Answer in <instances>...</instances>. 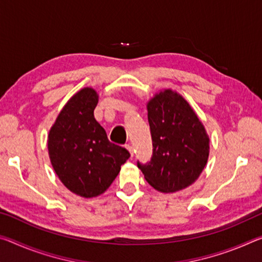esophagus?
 Listing matches in <instances>:
<instances>
[{
	"label": "esophagus",
	"instance_id": "34e87169",
	"mask_svg": "<svg viewBox=\"0 0 262 262\" xmlns=\"http://www.w3.org/2000/svg\"><path fill=\"white\" fill-rule=\"evenodd\" d=\"M126 148L128 149V151L130 152V156H132V157L134 156V149H133V147L130 146V144H126Z\"/></svg>",
	"mask_w": 262,
	"mask_h": 262
}]
</instances>
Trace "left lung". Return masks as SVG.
<instances>
[{"label": "left lung", "mask_w": 262, "mask_h": 262, "mask_svg": "<svg viewBox=\"0 0 262 262\" xmlns=\"http://www.w3.org/2000/svg\"><path fill=\"white\" fill-rule=\"evenodd\" d=\"M152 155L138 167L161 192H175L192 184L205 168L209 138L197 115L180 94L167 90L148 103Z\"/></svg>", "instance_id": "1"}]
</instances>
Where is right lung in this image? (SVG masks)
Wrapping results in <instances>:
<instances>
[{
	"mask_svg": "<svg viewBox=\"0 0 262 262\" xmlns=\"http://www.w3.org/2000/svg\"><path fill=\"white\" fill-rule=\"evenodd\" d=\"M98 94L82 89L70 99L49 134L52 167L63 184L79 196L101 194L130 157L126 148L110 142L94 118Z\"/></svg>",
	"mask_w": 262,
	"mask_h": 262,
	"instance_id": "obj_1",
	"label": "right lung"
}]
</instances>
